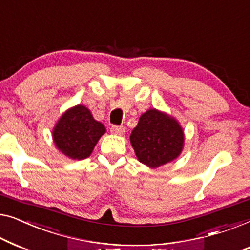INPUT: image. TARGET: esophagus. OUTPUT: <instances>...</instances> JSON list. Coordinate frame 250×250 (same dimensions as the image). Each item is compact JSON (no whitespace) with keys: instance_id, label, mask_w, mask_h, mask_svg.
<instances>
[{"instance_id":"obj_1","label":"esophagus","mask_w":250,"mask_h":250,"mask_svg":"<svg viewBox=\"0 0 250 250\" xmlns=\"http://www.w3.org/2000/svg\"><path fill=\"white\" fill-rule=\"evenodd\" d=\"M111 133L113 135H118V136H122L125 132V128L122 125H112L110 128Z\"/></svg>"}]
</instances>
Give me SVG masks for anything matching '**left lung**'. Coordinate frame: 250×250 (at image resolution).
Wrapping results in <instances>:
<instances>
[{
	"mask_svg": "<svg viewBox=\"0 0 250 250\" xmlns=\"http://www.w3.org/2000/svg\"><path fill=\"white\" fill-rule=\"evenodd\" d=\"M184 140V131L178 122L155 108L140 117L130 136L138 160L150 167H161L177 159Z\"/></svg>",
	"mask_w": 250,
	"mask_h": 250,
	"instance_id": "left-lung-1",
	"label": "left lung"
}]
</instances>
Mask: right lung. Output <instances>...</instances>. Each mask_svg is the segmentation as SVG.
Segmentation results:
<instances>
[{"mask_svg":"<svg viewBox=\"0 0 250 250\" xmlns=\"http://www.w3.org/2000/svg\"><path fill=\"white\" fill-rule=\"evenodd\" d=\"M105 126L95 120L88 108L83 105L70 108L62 115L53 131L59 150L73 160H83L93 152Z\"/></svg>","mask_w":250,"mask_h":250,"instance_id":"right-lung-1","label":"right lung"}]
</instances>
